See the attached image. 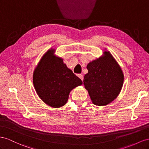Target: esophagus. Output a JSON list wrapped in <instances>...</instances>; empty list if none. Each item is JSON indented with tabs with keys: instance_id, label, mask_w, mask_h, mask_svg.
Returning a JSON list of instances; mask_svg holds the SVG:
<instances>
[{
	"instance_id": "esophagus-1",
	"label": "esophagus",
	"mask_w": 149,
	"mask_h": 149,
	"mask_svg": "<svg viewBox=\"0 0 149 149\" xmlns=\"http://www.w3.org/2000/svg\"><path fill=\"white\" fill-rule=\"evenodd\" d=\"M77 75H78V77H79L80 79H81L82 80V81H83V80H84V76H83L82 74H78Z\"/></svg>"
}]
</instances>
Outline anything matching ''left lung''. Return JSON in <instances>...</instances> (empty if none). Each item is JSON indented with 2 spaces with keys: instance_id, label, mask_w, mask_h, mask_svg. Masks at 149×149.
I'll use <instances>...</instances> for the list:
<instances>
[{
  "instance_id": "obj_1",
  "label": "left lung",
  "mask_w": 149,
  "mask_h": 149,
  "mask_svg": "<svg viewBox=\"0 0 149 149\" xmlns=\"http://www.w3.org/2000/svg\"><path fill=\"white\" fill-rule=\"evenodd\" d=\"M105 56L88 63V73L84 84L96 105L104 106L112 102L123 86V74L120 66L109 52Z\"/></svg>"
}]
</instances>
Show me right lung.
<instances>
[{"mask_svg":"<svg viewBox=\"0 0 149 149\" xmlns=\"http://www.w3.org/2000/svg\"><path fill=\"white\" fill-rule=\"evenodd\" d=\"M53 53L54 49H49L38 63L33 74V84L42 101L60 108L66 104L70 91L82 81Z\"/></svg>","mask_w":149,"mask_h":149,"instance_id":"obj_1","label":"right lung"}]
</instances>
